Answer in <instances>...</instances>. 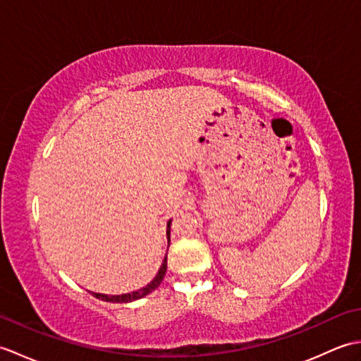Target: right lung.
Masks as SVG:
<instances>
[{
	"label": "right lung",
	"instance_id": "add662e5",
	"mask_svg": "<svg viewBox=\"0 0 361 361\" xmlns=\"http://www.w3.org/2000/svg\"><path fill=\"white\" fill-rule=\"evenodd\" d=\"M171 224H172V220H169L167 221V231H166L169 245H171ZM166 270H167V252H166L164 260H163V264H161L157 276L145 287L136 290V291H132V293H126V295H102V293H94V291H91V295H93L97 299H102V301H106V302H121V304L122 302H132V301H136V299H141L144 296H147L149 293H152L153 290L158 288L159 283L163 282V279H164Z\"/></svg>",
	"mask_w": 361,
	"mask_h": 361
}]
</instances>
